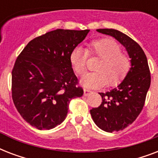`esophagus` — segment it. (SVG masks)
Returning <instances> with one entry per match:
<instances>
[{"label": "esophagus", "mask_w": 158, "mask_h": 158, "mask_svg": "<svg viewBox=\"0 0 158 158\" xmlns=\"http://www.w3.org/2000/svg\"><path fill=\"white\" fill-rule=\"evenodd\" d=\"M93 93V91H91V90H89V89H84V96H88V95H89L90 94H92Z\"/></svg>", "instance_id": "obj_1"}]
</instances>
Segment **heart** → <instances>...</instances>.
Segmentation results:
<instances>
[{"mask_svg":"<svg viewBox=\"0 0 158 158\" xmlns=\"http://www.w3.org/2000/svg\"><path fill=\"white\" fill-rule=\"evenodd\" d=\"M90 56L100 58L94 69L82 80L85 87L97 89L107 84L109 87L120 84L129 74L131 68V60L127 54L122 52L120 44L110 38H102L92 42L89 50L75 48L70 53V63L79 76L86 71L87 60Z\"/></svg>","mask_w":158,"mask_h":158,"instance_id":"1","label":"heart"}]
</instances>
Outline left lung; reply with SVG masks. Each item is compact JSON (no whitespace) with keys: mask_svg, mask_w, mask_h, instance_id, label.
Segmentation results:
<instances>
[{"mask_svg":"<svg viewBox=\"0 0 158 158\" xmlns=\"http://www.w3.org/2000/svg\"><path fill=\"white\" fill-rule=\"evenodd\" d=\"M97 31L114 37L126 48L131 58V68L126 78L118 88L99 93L102 104L90 110L95 124L101 130L112 133L132 124L142 111L151 84V74L146 55L135 40L115 29Z\"/></svg>","mask_w":158,"mask_h":158,"instance_id":"left-lung-1","label":"left lung"}]
</instances>
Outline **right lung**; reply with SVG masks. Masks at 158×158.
I'll return each mask as SVG.
<instances>
[{
    "label": "right lung",
    "instance_id": "right-lung-1",
    "mask_svg": "<svg viewBox=\"0 0 158 158\" xmlns=\"http://www.w3.org/2000/svg\"><path fill=\"white\" fill-rule=\"evenodd\" d=\"M89 29H56L33 38L16 59L11 79L12 99L25 121L51 130L65 119L69 102L83 96L70 63V53Z\"/></svg>",
    "mask_w": 158,
    "mask_h": 158
}]
</instances>
